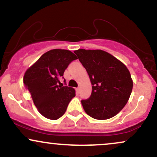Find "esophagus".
I'll use <instances>...</instances> for the list:
<instances>
[{
    "label": "esophagus",
    "instance_id": "1",
    "mask_svg": "<svg viewBox=\"0 0 157 157\" xmlns=\"http://www.w3.org/2000/svg\"><path fill=\"white\" fill-rule=\"evenodd\" d=\"M80 88H77V89H76V92L77 93V94H79V93H80Z\"/></svg>",
    "mask_w": 157,
    "mask_h": 157
}]
</instances>
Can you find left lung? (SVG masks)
<instances>
[{
	"mask_svg": "<svg viewBox=\"0 0 157 157\" xmlns=\"http://www.w3.org/2000/svg\"><path fill=\"white\" fill-rule=\"evenodd\" d=\"M89 75L92 91L82 100L85 112L96 120H108L125 107L133 89V80L123 63L100 49L75 52Z\"/></svg>",
	"mask_w": 157,
	"mask_h": 157,
	"instance_id": "1",
	"label": "left lung"
}]
</instances>
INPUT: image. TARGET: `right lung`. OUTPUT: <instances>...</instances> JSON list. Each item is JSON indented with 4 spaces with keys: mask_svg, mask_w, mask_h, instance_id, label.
<instances>
[{
    "mask_svg": "<svg viewBox=\"0 0 157 157\" xmlns=\"http://www.w3.org/2000/svg\"><path fill=\"white\" fill-rule=\"evenodd\" d=\"M76 59L77 56L69 50L52 49L44 53L25 72L23 85L44 117L52 120L60 118L75 97V90L60 85V78L68 64Z\"/></svg>",
    "mask_w": 157,
    "mask_h": 157,
    "instance_id": "right-lung-1",
    "label": "right lung"
}]
</instances>
